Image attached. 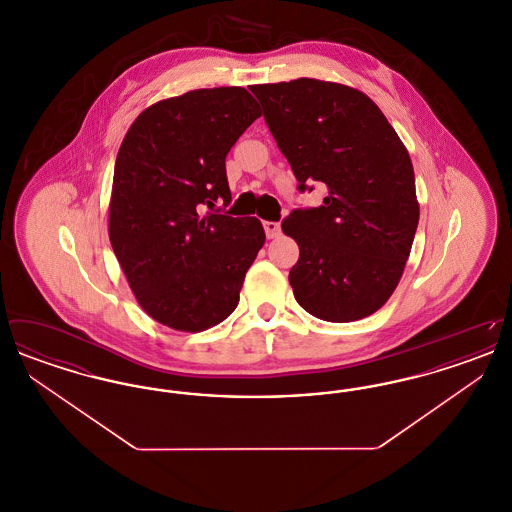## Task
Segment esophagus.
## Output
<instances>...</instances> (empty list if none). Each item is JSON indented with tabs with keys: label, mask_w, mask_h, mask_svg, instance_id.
<instances>
[{
	"label": "esophagus",
	"mask_w": 512,
	"mask_h": 512,
	"mask_svg": "<svg viewBox=\"0 0 512 512\" xmlns=\"http://www.w3.org/2000/svg\"><path fill=\"white\" fill-rule=\"evenodd\" d=\"M263 226H265V232H267L268 240H274V238H278V236L282 234V228H280V224H278V222L265 220V222H263Z\"/></svg>",
	"instance_id": "34e87169"
}]
</instances>
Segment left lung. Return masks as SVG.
Masks as SVG:
<instances>
[{
    "instance_id": "obj_1",
    "label": "left lung",
    "mask_w": 512,
    "mask_h": 512,
    "mask_svg": "<svg viewBox=\"0 0 512 512\" xmlns=\"http://www.w3.org/2000/svg\"><path fill=\"white\" fill-rule=\"evenodd\" d=\"M249 90L299 190L328 188L320 207L282 222L299 245L290 270L297 303L328 322L370 317L395 292L420 217L407 147L357 88L297 78Z\"/></svg>"
}]
</instances>
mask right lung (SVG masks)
Returning <instances> with one entry per match:
<instances>
[{
	"instance_id": "1",
	"label": "right lung",
	"mask_w": 512,
	"mask_h": 512,
	"mask_svg": "<svg viewBox=\"0 0 512 512\" xmlns=\"http://www.w3.org/2000/svg\"><path fill=\"white\" fill-rule=\"evenodd\" d=\"M259 117L245 88H201L149 105L122 140L109 240L140 307L172 330L230 317L265 244L261 220L207 211L230 203L226 155Z\"/></svg>"
}]
</instances>
